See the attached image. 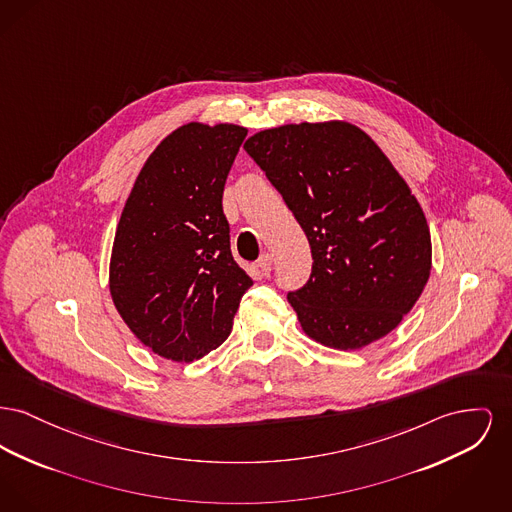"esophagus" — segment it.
<instances>
[{"label":"esophagus","instance_id":"esophagus-1","mask_svg":"<svg viewBox=\"0 0 512 512\" xmlns=\"http://www.w3.org/2000/svg\"><path fill=\"white\" fill-rule=\"evenodd\" d=\"M257 267L263 271V274H269L272 269V257L269 253H263L261 257H259V261H257Z\"/></svg>","mask_w":512,"mask_h":512}]
</instances>
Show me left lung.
<instances>
[{"label":"left lung","mask_w":512,"mask_h":512,"mask_svg":"<svg viewBox=\"0 0 512 512\" xmlns=\"http://www.w3.org/2000/svg\"><path fill=\"white\" fill-rule=\"evenodd\" d=\"M243 149L311 245V276L288 292L305 334L358 350L396 329L427 284L431 236L375 141L346 121H305L259 131Z\"/></svg>","instance_id":"left-lung-1"}]
</instances>
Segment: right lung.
I'll list each match as a JSON object with an SVG mask.
<instances>
[{"instance_id":"add662e5","label":"right lung","mask_w":512,"mask_h":512,"mask_svg":"<svg viewBox=\"0 0 512 512\" xmlns=\"http://www.w3.org/2000/svg\"><path fill=\"white\" fill-rule=\"evenodd\" d=\"M247 129L187 123L149 156L121 212L110 261L112 300L154 354L193 361L232 332L253 284L230 249L224 183Z\"/></svg>"}]
</instances>
